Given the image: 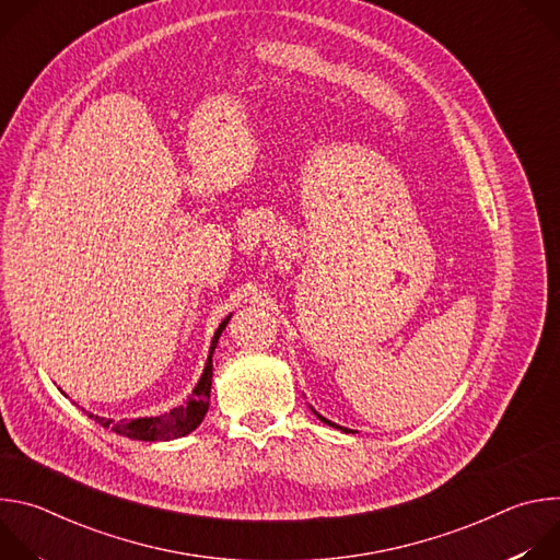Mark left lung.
<instances>
[{
  "label": "left lung",
  "instance_id": "1",
  "mask_svg": "<svg viewBox=\"0 0 560 560\" xmlns=\"http://www.w3.org/2000/svg\"><path fill=\"white\" fill-rule=\"evenodd\" d=\"M312 412H314V415H316V419H318V421H322V423H326V425H330V428H337V430H341V432H346V434H348V432H352V430H348V428H341V425H337V423H332V421H328V419H326V417H322V415H318V412H316V410H314V408H312Z\"/></svg>",
  "mask_w": 560,
  "mask_h": 560
}]
</instances>
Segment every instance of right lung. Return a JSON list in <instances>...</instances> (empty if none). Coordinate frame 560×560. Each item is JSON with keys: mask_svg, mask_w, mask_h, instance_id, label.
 <instances>
[{"mask_svg": "<svg viewBox=\"0 0 560 560\" xmlns=\"http://www.w3.org/2000/svg\"><path fill=\"white\" fill-rule=\"evenodd\" d=\"M230 316H225L223 322L219 324V328L212 337L210 350H208V361L203 365V372H201L192 394L188 396V401H184V406H177L171 412H164L159 417H141V419H130V421H119V423H115V419H108V417H100V415H93V412H86V410L84 412L91 419H95L100 425L110 428L113 432L124 434L128 439H137V441H173V439H182V436L190 434L192 430H197L201 425V421L208 412L210 385H212V354H214V348L219 343L221 332L225 330V326L230 322Z\"/></svg>", "mask_w": 560, "mask_h": 560, "instance_id": "right-lung-1", "label": "right lung"}]
</instances>
